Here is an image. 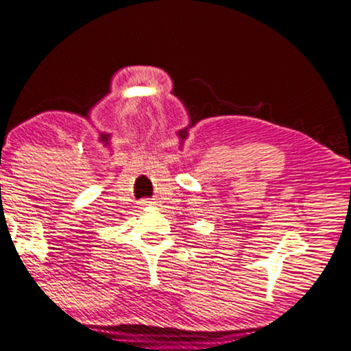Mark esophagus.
<instances>
[{
  "instance_id": "34e87169",
  "label": "esophagus",
  "mask_w": 351,
  "mask_h": 351,
  "mask_svg": "<svg viewBox=\"0 0 351 351\" xmlns=\"http://www.w3.org/2000/svg\"><path fill=\"white\" fill-rule=\"evenodd\" d=\"M148 203H149V202H146V200H143V202H141V205H143V206H146V205H148Z\"/></svg>"
}]
</instances>
